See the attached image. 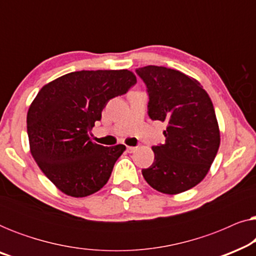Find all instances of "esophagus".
<instances>
[{
  "label": "esophagus",
  "mask_w": 256,
  "mask_h": 256,
  "mask_svg": "<svg viewBox=\"0 0 256 256\" xmlns=\"http://www.w3.org/2000/svg\"><path fill=\"white\" fill-rule=\"evenodd\" d=\"M136 149H138L136 146H127V152H134Z\"/></svg>",
  "instance_id": "34e87169"
}]
</instances>
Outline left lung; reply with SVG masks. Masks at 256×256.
Masks as SVG:
<instances>
[{
	"label": "left lung",
	"instance_id": "obj_1",
	"mask_svg": "<svg viewBox=\"0 0 256 256\" xmlns=\"http://www.w3.org/2000/svg\"><path fill=\"white\" fill-rule=\"evenodd\" d=\"M146 84L148 115L166 124L164 144L152 146L154 163L142 174L166 194L190 190L204 180L218 152L220 132L208 94L177 70L148 65L135 70Z\"/></svg>",
	"mask_w": 256,
	"mask_h": 256
}]
</instances>
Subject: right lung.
I'll list each match as a JSON object with an SVG mask.
<instances>
[{"instance_id": "add662e5", "label": "right lung", "mask_w": 256, "mask_h": 256, "mask_svg": "<svg viewBox=\"0 0 256 256\" xmlns=\"http://www.w3.org/2000/svg\"><path fill=\"white\" fill-rule=\"evenodd\" d=\"M136 84L128 70L76 71L45 85L26 116L30 152L45 176L64 194L86 197L110 180L124 144L104 146L90 132L108 101Z\"/></svg>"}]
</instances>
